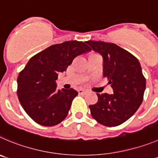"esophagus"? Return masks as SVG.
I'll use <instances>...</instances> for the list:
<instances>
[{
  "label": "esophagus",
  "mask_w": 158,
  "mask_h": 158,
  "mask_svg": "<svg viewBox=\"0 0 158 158\" xmlns=\"http://www.w3.org/2000/svg\"><path fill=\"white\" fill-rule=\"evenodd\" d=\"M78 92H79V94H87V90H86V89H80L79 91H78Z\"/></svg>",
  "instance_id": "obj_1"
}]
</instances>
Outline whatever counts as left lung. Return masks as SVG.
Wrapping results in <instances>:
<instances>
[{
	"instance_id": "1",
	"label": "left lung",
	"mask_w": 158,
	"mask_h": 158,
	"mask_svg": "<svg viewBox=\"0 0 158 158\" xmlns=\"http://www.w3.org/2000/svg\"><path fill=\"white\" fill-rule=\"evenodd\" d=\"M91 50L103 57V73L111 85L112 94H97L89 105L93 118L105 126H117L138 110L143 99L146 79L139 61L132 54L111 43L88 40Z\"/></svg>"
}]
</instances>
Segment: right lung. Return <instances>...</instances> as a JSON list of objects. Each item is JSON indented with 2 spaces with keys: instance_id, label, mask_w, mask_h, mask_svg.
I'll return each mask as SVG.
<instances>
[{
  "instance_id": "right-lung-1",
  "label": "right lung",
  "mask_w": 158,
  "mask_h": 158,
  "mask_svg": "<svg viewBox=\"0 0 158 158\" xmlns=\"http://www.w3.org/2000/svg\"><path fill=\"white\" fill-rule=\"evenodd\" d=\"M85 43L70 40L51 46L31 57L19 73V102L36 123L54 126L68 115L78 92L72 88L57 89L56 80L59 72L66 71L75 57L91 51Z\"/></svg>"
}]
</instances>
